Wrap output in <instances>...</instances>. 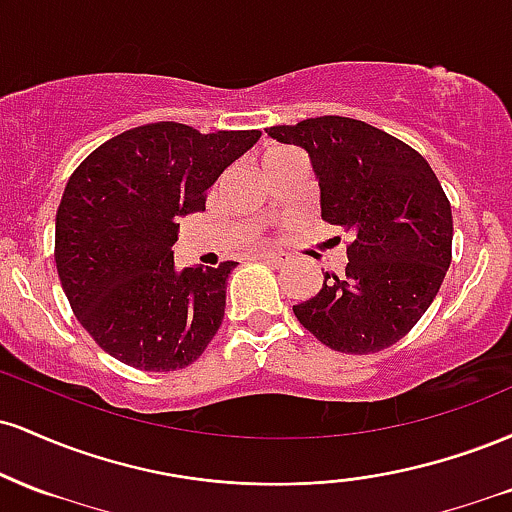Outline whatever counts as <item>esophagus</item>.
Wrapping results in <instances>:
<instances>
[{"label": "esophagus", "instance_id": "34e87169", "mask_svg": "<svg viewBox=\"0 0 512 512\" xmlns=\"http://www.w3.org/2000/svg\"><path fill=\"white\" fill-rule=\"evenodd\" d=\"M257 260H262V262H269V264H274V267H281V264H286L289 262V257L284 255V252H257Z\"/></svg>", "mask_w": 512, "mask_h": 512}]
</instances>
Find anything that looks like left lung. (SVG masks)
<instances>
[{
  "label": "left lung",
  "instance_id": "left-lung-1",
  "mask_svg": "<svg viewBox=\"0 0 512 512\" xmlns=\"http://www.w3.org/2000/svg\"><path fill=\"white\" fill-rule=\"evenodd\" d=\"M310 158L320 216L351 233L344 276L325 274L298 322L342 354H375L407 334L443 284L452 257V211L426 158L351 117L269 127Z\"/></svg>",
  "mask_w": 512,
  "mask_h": 512
}]
</instances>
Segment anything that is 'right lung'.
Listing matches in <instances>:
<instances>
[{
  "label": "right lung",
  "instance_id": "right-lung-1",
  "mask_svg": "<svg viewBox=\"0 0 512 512\" xmlns=\"http://www.w3.org/2000/svg\"><path fill=\"white\" fill-rule=\"evenodd\" d=\"M257 129L199 134L154 122L98 146L69 178L55 219V262L93 342L139 370H178L202 356L226 310L238 262L175 269L180 219L204 211L219 175Z\"/></svg>",
  "mask_w": 512,
  "mask_h": 512
}]
</instances>
